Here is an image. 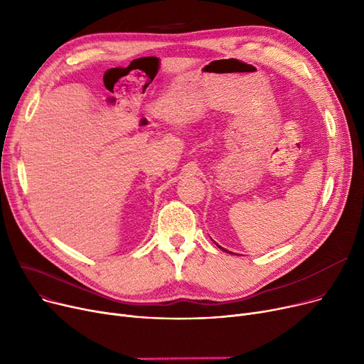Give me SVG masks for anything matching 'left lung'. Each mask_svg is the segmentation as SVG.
I'll use <instances>...</instances> for the list:
<instances>
[{
  "instance_id": "obj_1",
  "label": "left lung",
  "mask_w": 364,
  "mask_h": 364,
  "mask_svg": "<svg viewBox=\"0 0 364 364\" xmlns=\"http://www.w3.org/2000/svg\"><path fill=\"white\" fill-rule=\"evenodd\" d=\"M221 250H223V251H225V250H224V247H221ZM225 252H227V251H225Z\"/></svg>"
}]
</instances>
